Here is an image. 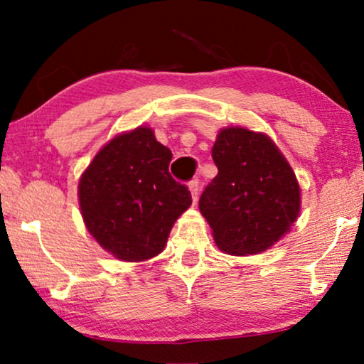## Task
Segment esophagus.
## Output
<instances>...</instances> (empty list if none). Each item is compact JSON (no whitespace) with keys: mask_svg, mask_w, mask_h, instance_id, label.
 <instances>
[{"mask_svg":"<svg viewBox=\"0 0 364 364\" xmlns=\"http://www.w3.org/2000/svg\"><path fill=\"white\" fill-rule=\"evenodd\" d=\"M189 189H191V194H192V199H198L199 196V191H200V182L199 178H192V181L189 182Z\"/></svg>","mask_w":364,"mask_h":364,"instance_id":"obj_1","label":"esophagus"}]
</instances>
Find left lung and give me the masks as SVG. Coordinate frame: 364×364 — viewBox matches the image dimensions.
Masks as SVG:
<instances>
[{"mask_svg":"<svg viewBox=\"0 0 364 364\" xmlns=\"http://www.w3.org/2000/svg\"><path fill=\"white\" fill-rule=\"evenodd\" d=\"M218 175L199 199L216 245L259 254L288 232L300 213V186L277 146L260 132L228 127L213 146Z\"/></svg>","mask_w":364,"mask_h":364,"instance_id":"1","label":"left lung"}]
</instances>
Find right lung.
<instances>
[{
  "label": "right lung",
  "mask_w": 364,
  "mask_h": 364,
  "mask_svg": "<svg viewBox=\"0 0 364 364\" xmlns=\"http://www.w3.org/2000/svg\"><path fill=\"white\" fill-rule=\"evenodd\" d=\"M172 151L151 129L117 136L105 144L80 181V208L93 238L127 262L165 249L178 216L191 206L189 187L168 172Z\"/></svg>",
  "instance_id": "1"
}]
</instances>
